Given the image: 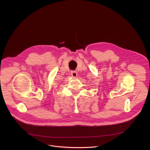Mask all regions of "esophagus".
I'll return each mask as SVG.
<instances>
[{
  "label": "esophagus",
  "mask_w": 150,
  "mask_h": 150,
  "mask_svg": "<svg viewBox=\"0 0 150 150\" xmlns=\"http://www.w3.org/2000/svg\"><path fill=\"white\" fill-rule=\"evenodd\" d=\"M77 72H75V71H73V72H71V75L73 77H76L77 76Z\"/></svg>",
  "instance_id": "esophagus-1"
}]
</instances>
